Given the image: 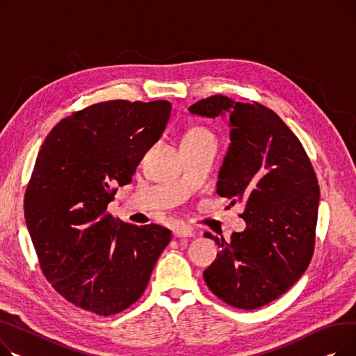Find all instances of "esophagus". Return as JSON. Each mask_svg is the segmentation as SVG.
Wrapping results in <instances>:
<instances>
[{"label":"esophagus","instance_id":"1","mask_svg":"<svg viewBox=\"0 0 356 356\" xmlns=\"http://www.w3.org/2000/svg\"><path fill=\"white\" fill-rule=\"evenodd\" d=\"M172 233L177 238H185V237H193L195 234L194 228L190 225H185V224H177L172 228Z\"/></svg>","mask_w":356,"mask_h":356}]
</instances>
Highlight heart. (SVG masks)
<instances>
[{"instance_id": "1", "label": "heart", "mask_w": 356, "mask_h": 356, "mask_svg": "<svg viewBox=\"0 0 356 356\" xmlns=\"http://www.w3.org/2000/svg\"><path fill=\"white\" fill-rule=\"evenodd\" d=\"M207 140H216L214 134L204 124H193L185 131L181 145L182 148H186V146H195Z\"/></svg>"}]
</instances>
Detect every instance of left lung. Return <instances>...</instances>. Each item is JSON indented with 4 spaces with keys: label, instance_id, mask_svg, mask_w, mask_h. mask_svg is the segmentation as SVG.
I'll use <instances>...</instances> for the list:
<instances>
[{
    "label": "left lung",
    "instance_id": "8db88e82",
    "mask_svg": "<svg viewBox=\"0 0 356 356\" xmlns=\"http://www.w3.org/2000/svg\"><path fill=\"white\" fill-rule=\"evenodd\" d=\"M190 111L207 118L229 112L232 145L217 194L232 205L243 202L247 222L229 241L204 234L221 248L204 280L227 305L259 309L299 280L315 252L321 195L315 170L299 138L259 102L214 95Z\"/></svg>",
    "mask_w": 356,
    "mask_h": 356
}]
</instances>
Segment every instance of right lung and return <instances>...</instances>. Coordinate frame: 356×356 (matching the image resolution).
<instances>
[{"label": "right lung", "instance_id": "obj_1", "mask_svg": "<svg viewBox=\"0 0 356 356\" xmlns=\"http://www.w3.org/2000/svg\"><path fill=\"white\" fill-rule=\"evenodd\" d=\"M168 100H109L61 119L37 155L24 217L41 273L67 302L99 316L132 306L172 234L115 221L108 204L132 181L171 115Z\"/></svg>", "mask_w": 356, "mask_h": 356}]
</instances>
